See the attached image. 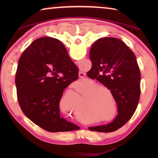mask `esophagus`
<instances>
[{
    "instance_id": "34e87169",
    "label": "esophagus",
    "mask_w": 158,
    "mask_h": 158,
    "mask_svg": "<svg viewBox=\"0 0 158 158\" xmlns=\"http://www.w3.org/2000/svg\"><path fill=\"white\" fill-rule=\"evenodd\" d=\"M85 76V74L84 73H81V72H80L79 73V78H83V77H84Z\"/></svg>"
}]
</instances>
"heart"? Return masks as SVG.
I'll return each instance as SVG.
<instances>
[{
  "label": "heart",
  "mask_w": 158,
  "mask_h": 158,
  "mask_svg": "<svg viewBox=\"0 0 158 158\" xmlns=\"http://www.w3.org/2000/svg\"><path fill=\"white\" fill-rule=\"evenodd\" d=\"M88 89L84 93V102L79 108V113L93 118H101L100 122L112 121L116 116L117 107L111 90L105 85L98 84L90 79H87L84 82V85L81 89ZM111 97L113 100V104ZM111 113V115L110 114Z\"/></svg>",
  "instance_id": "heart-1"
}]
</instances>
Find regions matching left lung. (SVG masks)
<instances>
[{
	"label": "left lung",
	"instance_id": "8db88e82",
	"mask_svg": "<svg viewBox=\"0 0 158 158\" xmlns=\"http://www.w3.org/2000/svg\"><path fill=\"white\" fill-rule=\"evenodd\" d=\"M89 56L92 68L87 75L111 90L117 104L118 115L110 123L89 129L101 132H114L129 121L137 107L141 73L137 59L125 42L115 37H103L95 41Z\"/></svg>",
	"mask_w": 158,
	"mask_h": 158
}]
</instances>
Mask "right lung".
<instances>
[{"instance_id":"right-lung-1","label":"right lung","mask_w":158,"mask_h":158,"mask_svg":"<svg viewBox=\"0 0 158 158\" xmlns=\"http://www.w3.org/2000/svg\"><path fill=\"white\" fill-rule=\"evenodd\" d=\"M79 69L58 40L40 37L26 48L19 60L16 87L26 116L51 132H68L78 126L60 116L64 90L78 79Z\"/></svg>"}]
</instances>
